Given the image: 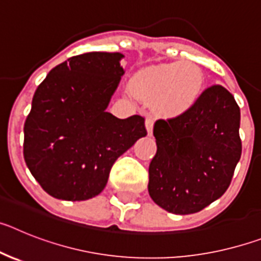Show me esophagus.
<instances>
[{"instance_id": "1", "label": "esophagus", "mask_w": 261, "mask_h": 261, "mask_svg": "<svg viewBox=\"0 0 261 261\" xmlns=\"http://www.w3.org/2000/svg\"><path fill=\"white\" fill-rule=\"evenodd\" d=\"M145 125H146L147 135H153V126H154V120L153 117H146V121H145Z\"/></svg>"}]
</instances>
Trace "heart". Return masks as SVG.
Segmentation results:
<instances>
[{"label": "heart", "instance_id": "heart-1", "mask_svg": "<svg viewBox=\"0 0 261 261\" xmlns=\"http://www.w3.org/2000/svg\"><path fill=\"white\" fill-rule=\"evenodd\" d=\"M130 90L168 116L192 110L204 90V75L192 62H168L145 68L130 80Z\"/></svg>", "mask_w": 261, "mask_h": 261}]
</instances>
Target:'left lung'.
<instances>
[{"label":"left lung","mask_w":261,"mask_h":261,"mask_svg":"<svg viewBox=\"0 0 261 261\" xmlns=\"http://www.w3.org/2000/svg\"><path fill=\"white\" fill-rule=\"evenodd\" d=\"M239 125V106L221 85L204 90L186 114L156 120L147 186L153 201L170 213L192 214L220 199L241 159Z\"/></svg>","instance_id":"1"}]
</instances>
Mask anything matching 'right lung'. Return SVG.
Here are the masks:
<instances>
[{
    "instance_id": "1",
    "label": "right lung",
    "mask_w": 261,
    "mask_h": 261,
    "mask_svg": "<svg viewBox=\"0 0 261 261\" xmlns=\"http://www.w3.org/2000/svg\"><path fill=\"white\" fill-rule=\"evenodd\" d=\"M119 52H89L55 66L36 89L23 155L55 199L82 201L105 190L112 165L147 135L145 119L106 112L124 74Z\"/></svg>"
}]
</instances>
